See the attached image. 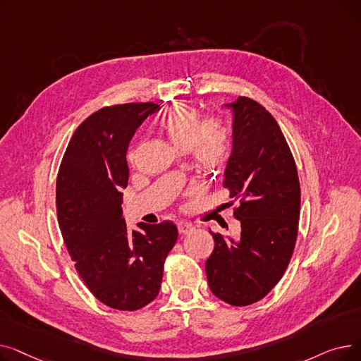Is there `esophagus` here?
I'll use <instances>...</instances> for the list:
<instances>
[{"instance_id":"34e87169","label":"esophagus","mask_w":361,"mask_h":361,"mask_svg":"<svg viewBox=\"0 0 361 361\" xmlns=\"http://www.w3.org/2000/svg\"><path fill=\"white\" fill-rule=\"evenodd\" d=\"M177 226H178L180 234H188V233H192L195 230V226L190 222H184V221L178 222Z\"/></svg>"}]
</instances>
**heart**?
Returning a JSON list of instances; mask_svg holds the SVG:
<instances>
[{
    "instance_id": "obj_1",
    "label": "heart",
    "mask_w": 361,
    "mask_h": 361,
    "mask_svg": "<svg viewBox=\"0 0 361 361\" xmlns=\"http://www.w3.org/2000/svg\"><path fill=\"white\" fill-rule=\"evenodd\" d=\"M161 128L177 149H192L199 168L219 169L230 155V135L219 120L202 123L195 108L177 104L161 120Z\"/></svg>"
}]
</instances>
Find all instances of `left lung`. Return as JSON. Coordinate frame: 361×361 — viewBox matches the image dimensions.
<instances>
[{
	"mask_svg": "<svg viewBox=\"0 0 361 361\" xmlns=\"http://www.w3.org/2000/svg\"><path fill=\"white\" fill-rule=\"evenodd\" d=\"M233 114V147L222 185L238 200L237 238L212 233L206 260L211 291L231 306L267 295L286 272L300 218V183L288 143L271 112L250 98L225 104Z\"/></svg>",
	"mask_w": 361,
	"mask_h": 361,
	"instance_id": "1",
	"label": "left lung"
}]
</instances>
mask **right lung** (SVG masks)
<instances>
[{"mask_svg": "<svg viewBox=\"0 0 361 361\" xmlns=\"http://www.w3.org/2000/svg\"><path fill=\"white\" fill-rule=\"evenodd\" d=\"M158 109L145 102L93 112L74 131L56 177V214L74 267L90 293L117 310H139L158 295L178 237L171 221L128 231L123 216L127 149Z\"/></svg>", "mask_w": 361, "mask_h": 361, "instance_id": "1", "label": "right lung"}]
</instances>
